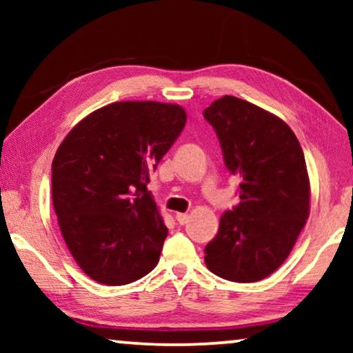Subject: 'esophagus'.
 I'll use <instances>...</instances> for the list:
<instances>
[{
    "mask_svg": "<svg viewBox=\"0 0 353 353\" xmlns=\"http://www.w3.org/2000/svg\"><path fill=\"white\" fill-rule=\"evenodd\" d=\"M175 219L180 225H186L188 221H190V215H188V214H176Z\"/></svg>",
    "mask_w": 353,
    "mask_h": 353,
    "instance_id": "esophagus-1",
    "label": "esophagus"
}]
</instances>
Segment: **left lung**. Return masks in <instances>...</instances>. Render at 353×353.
Returning <instances> with one entry per match:
<instances>
[{
  "label": "left lung",
  "instance_id": "obj_1",
  "mask_svg": "<svg viewBox=\"0 0 353 353\" xmlns=\"http://www.w3.org/2000/svg\"><path fill=\"white\" fill-rule=\"evenodd\" d=\"M238 176L239 204L220 219L205 265L234 283L267 278L288 259L308 219L310 183L301 143L276 115L223 96L204 110Z\"/></svg>",
  "mask_w": 353,
  "mask_h": 353
}]
</instances>
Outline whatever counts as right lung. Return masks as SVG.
I'll return each instance as SVG.
<instances>
[{"label":"right lung","mask_w":353,"mask_h":353,"mask_svg":"<svg viewBox=\"0 0 353 353\" xmlns=\"http://www.w3.org/2000/svg\"><path fill=\"white\" fill-rule=\"evenodd\" d=\"M185 123L180 105L114 103L75 125L57 149L52 205L72 257L94 281L123 286L157 265L168 230L149 173Z\"/></svg>","instance_id":"add662e5"}]
</instances>
